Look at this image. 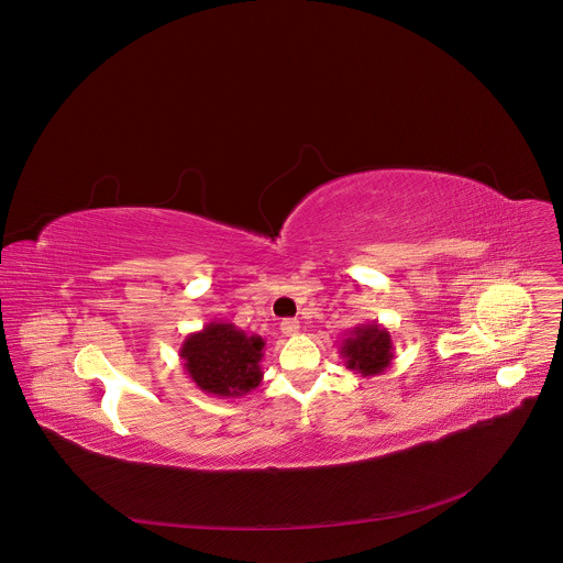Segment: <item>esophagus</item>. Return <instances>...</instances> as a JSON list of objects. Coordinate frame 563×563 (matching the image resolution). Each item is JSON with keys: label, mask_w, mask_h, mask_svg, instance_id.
Here are the masks:
<instances>
[{"label": "esophagus", "mask_w": 563, "mask_h": 563, "mask_svg": "<svg viewBox=\"0 0 563 563\" xmlns=\"http://www.w3.org/2000/svg\"><path fill=\"white\" fill-rule=\"evenodd\" d=\"M280 331H283L285 335H296V333L300 331V322H298L296 318H285V320L280 322Z\"/></svg>", "instance_id": "obj_1"}]
</instances>
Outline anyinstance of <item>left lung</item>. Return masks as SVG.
<instances>
[{
    "mask_svg": "<svg viewBox=\"0 0 563 563\" xmlns=\"http://www.w3.org/2000/svg\"><path fill=\"white\" fill-rule=\"evenodd\" d=\"M340 357L344 366L362 378L380 376L391 366L394 360V340L387 327L378 322H366L353 327L340 342Z\"/></svg>",
    "mask_w": 563,
    "mask_h": 563,
    "instance_id": "1",
    "label": "left lung"
}]
</instances>
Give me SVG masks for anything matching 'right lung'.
I'll use <instances>...</instances> for the list:
<instances>
[{"label": "right lung", "mask_w": 563, "mask_h": 563, "mask_svg": "<svg viewBox=\"0 0 563 563\" xmlns=\"http://www.w3.org/2000/svg\"><path fill=\"white\" fill-rule=\"evenodd\" d=\"M265 340L232 322H208L178 349L185 373L199 391L217 398H243L263 380Z\"/></svg>", "instance_id": "obj_1"}]
</instances>
